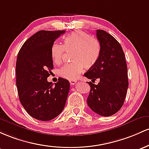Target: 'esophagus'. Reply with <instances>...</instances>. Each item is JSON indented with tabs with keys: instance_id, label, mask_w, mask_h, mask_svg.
Instances as JSON below:
<instances>
[{
	"instance_id": "obj_1",
	"label": "esophagus",
	"mask_w": 149,
	"mask_h": 149,
	"mask_svg": "<svg viewBox=\"0 0 149 149\" xmlns=\"http://www.w3.org/2000/svg\"><path fill=\"white\" fill-rule=\"evenodd\" d=\"M76 83H77L76 80H70V85H72H72H74Z\"/></svg>"
}]
</instances>
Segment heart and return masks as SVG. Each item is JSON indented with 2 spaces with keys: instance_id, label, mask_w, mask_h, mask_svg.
<instances>
[{
  "instance_id": "1",
  "label": "heart",
  "mask_w": 149,
  "mask_h": 149,
  "mask_svg": "<svg viewBox=\"0 0 149 149\" xmlns=\"http://www.w3.org/2000/svg\"><path fill=\"white\" fill-rule=\"evenodd\" d=\"M65 51H73V63L66 64L59 70V75L67 79L74 80L83 72L84 68H91L99 59L101 44L96 38L82 31H74L65 37L63 44L54 43L51 48L53 61L61 63Z\"/></svg>"
}]
</instances>
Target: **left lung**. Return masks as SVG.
I'll return each instance as SVG.
<instances>
[{"mask_svg": "<svg viewBox=\"0 0 149 149\" xmlns=\"http://www.w3.org/2000/svg\"><path fill=\"white\" fill-rule=\"evenodd\" d=\"M101 53L94 66L89 68L84 76L91 81L87 104L93 112L101 116L115 114L124 103L128 88L127 67L125 53L120 43L111 34L101 29L96 30Z\"/></svg>", "mask_w": 149, "mask_h": 149, "instance_id": "obj_1", "label": "left lung"}]
</instances>
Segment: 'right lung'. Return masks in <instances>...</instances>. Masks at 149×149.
<instances>
[{"mask_svg":"<svg viewBox=\"0 0 149 149\" xmlns=\"http://www.w3.org/2000/svg\"><path fill=\"white\" fill-rule=\"evenodd\" d=\"M65 31H41L28 38L17 55L16 85L20 103L32 118L41 121L54 119L63 111L70 82L60 77L53 86L47 78L53 68L52 45Z\"/></svg>","mask_w":149,"mask_h":149,"instance_id":"right-lung-1","label":"right lung"}]
</instances>
